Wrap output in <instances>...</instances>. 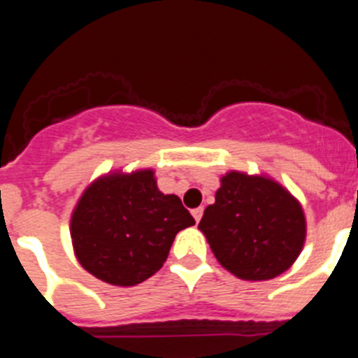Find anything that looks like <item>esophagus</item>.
<instances>
[{
    "mask_svg": "<svg viewBox=\"0 0 358 358\" xmlns=\"http://www.w3.org/2000/svg\"><path fill=\"white\" fill-rule=\"evenodd\" d=\"M202 213H204V210H202V208H195V210L192 211V215H194V218H195V222H199V220H201Z\"/></svg>",
    "mask_w": 358,
    "mask_h": 358,
    "instance_id": "34e87169",
    "label": "esophagus"
}]
</instances>
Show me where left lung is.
<instances>
[{
    "instance_id": "obj_1",
    "label": "left lung",
    "mask_w": 358,
    "mask_h": 358,
    "mask_svg": "<svg viewBox=\"0 0 358 358\" xmlns=\"http://www.w3.org/2000/svg\"><path fill=\"white\" fill-rule=\"evenodd\" d=\"M199 229L226 271L240 280L265 281L285 273L301 255L306 218L301 202L273 177L231 170L220 177Z\"/></svg>"
}]
</instances>
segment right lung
<instances>
[{"label":"right lung","instance_id":"add662e5","mask_svg":"<svg viewBox=\"0 0 358 358\" xmlns=\"http://www.w3.org/2000/svg\"><path fill=\"white\" fill-rule=\"evenodd\" d=\"M194 224L181 199L159 192L154 170H115L84 189L69 233L87 273L109 285L134 287L163 267L177 233Z\"/></svg>","mask_w":358,"mask_h":358}]
</instances>
